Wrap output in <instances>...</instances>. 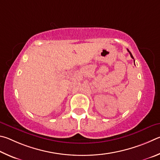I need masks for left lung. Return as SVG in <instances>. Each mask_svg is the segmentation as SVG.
I'll return each instance as SVG.
<instances>
[{"label":"left lung","mask_w":160,"mask_h":160,"mask_svg":"<svg viewBox=\"0 0 160 160\" xmlns=\"http://www.w3.org/2000/svg\"><path fill=\"white\" fill-rule=\"evenodd\" d=\"M127 50H128V52H129V53H130V55H131V58H133V59H134V58H133V55H132V54H131V52H130V51H129V50H128V49H127ZM133 62H134V60H133Z\"/></svg>","instance_id":"left-lung-1"}]
</instances>
